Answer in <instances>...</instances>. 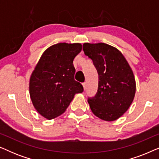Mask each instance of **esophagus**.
Returning a JSON list of instances; mask_svg holds the SVG:
<instances>
[{
  "instance_id": "esophagus-1",
  "label": "esophagus",
  "mask_w": 159,
  "mask_h": 159,
  "mask_svg": "<svg viewBox=\"0 0 159 159\" xmlns=\"http://www.w3.org/2000/svg\"><path fill=\"white\" fill-rule=\"evenodd\" d=\"M82 86H83L84 90H85V89H86V83H85V82H83V83H82Z\"/></svg>"
}]
</instances>
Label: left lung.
Wrapping results in <instances>:
<instances>
[{"label": "left lung", "mask_w": 159, "mask_h": 159, "mask_svg": "<svg viewBox=\"0 0 159 159\" xmlns=\"http://www.w3.org/2000/svg\"><path fill=\"white\" fill-rule=\"evenodd\" d=\"M98 74L96 95L88 101L92 112L106 121L118 119L133 101L136 82L131 67L116 48L103 43L83 44Z\"/></svg>", "instance_id": "8db88e82"}]
</instances>
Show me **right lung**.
<instances>
[{"instance_id": "1", "label": "right lung", "mask_w": 159, "mask_h": 159, "mask_svg": "<svg viewBox=\"0 0 159 159\" xmlns=\"http://www.w3.org/2000/svg\"><path fill=\"white\" fill-rule=\"evenodd\" d=\"M82 51L80 43H60L45 50L30 79V95L33 106L47 119L64 113L75 95L83 87L75 80L73 61Z\"/></svg>"}]
</instances>
